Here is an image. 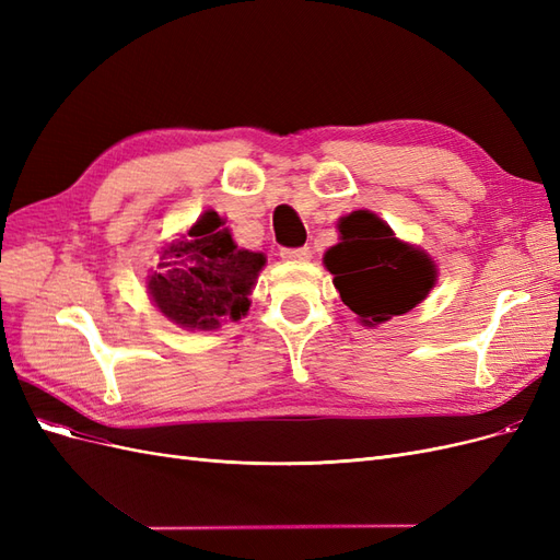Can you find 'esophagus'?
Listing matches in <instances>:
<instances>
[{
	"instance_id": "1",
	"label": "esophagus",
	"mask_w": 560,
	"mask_h": 560,
	"mask_svg": "<svg viewBox=\"0 0 560 560\" xmlns=\"http://www.w3.org/2000/svg\"><path fill=\"white\" fill-rule=\"evenodd\" d=\"M280 257H282L284 261H294V264H301V261H311V257H313V252H311V247L282 249V252H280Z\"/></svg>"
}]
</instances>
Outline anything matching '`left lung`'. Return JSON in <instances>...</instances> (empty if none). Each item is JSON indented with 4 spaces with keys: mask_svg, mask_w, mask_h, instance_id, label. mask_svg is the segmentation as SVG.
<instances>
[{
    "mask_svg": "<svg viewBox=\"0 0 560 560\" xmlns=\"http://www.w3.org/2000/svg\"><path fill=\"white\" fill-rule=\"evenodd\" d=\"M338 243L325 252L341 301L364 327H378L428 299L439 268L425 249L399 241L378 214L354 210L336 222Z\"/></svg>",
    "mask_w": 560,
    "mask_h": 560,
    "instance_id": "obj_1",
    "label": "left lung"
}]
</instances>
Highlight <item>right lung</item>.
<instances>
[{"label":"right lung","mask_w":560,"mask_h":560,"mask_svg":"<svg viewBox=\"0 0 560 560\" xmlns=\"http://www.w3.org/2000/svg\"><path fill=\"white\" fill-rule=\"evenodd\" d=\"M266 266L264 252L238 247L226 219L206 210L179 238L159 249L147 276L156 311L186 331H212L249 311V294Z\"/></svg>","instance_id":"1"}]
</instances>
